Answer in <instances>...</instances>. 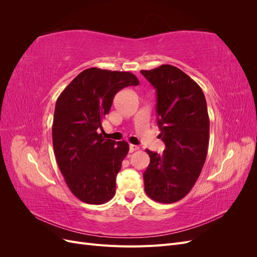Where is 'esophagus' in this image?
Returning a JSON list of instances; mask_svg holds the SVG:
<instances>
[{
	"mask_svg": "<svg viewBox=\"0 0 257 257\" xmlns=\"http://www.w3.org/2000/svg\"><path fill=\"white\" fill-rule=\"evenodd\" d=\"M139 150V147L136 146V145H130V152L133 153L134 151H137Z\"/></svg>",
	"mask_w": 257,
	"mask_h": 257,
	"instance_id": "obj_1",
	"label": "esophagus"
}]
</instances>
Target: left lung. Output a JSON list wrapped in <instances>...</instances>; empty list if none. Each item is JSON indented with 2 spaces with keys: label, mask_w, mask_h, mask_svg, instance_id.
Masks as SVG:
<instances>
[{
  "label": "left lung",
  "mask_w": 257,
  "mask_h": 257,
  "mask_svg": "<svg viewBox=\"0 0 257 257\" xmlns=\"http://www.w3.org/2000/svg\"><path fill=\"white\" fill-rule=\"evenodd\" d=\"M157 90L162 154L146 150L150 164L144 173L145 191L151 199L172 204L182 199L197 181L205 164L210 121L204 92L181 69L164 64L141 71Z\"/></svg>",
  "instance_id": "obj_1"
}]
</instances>
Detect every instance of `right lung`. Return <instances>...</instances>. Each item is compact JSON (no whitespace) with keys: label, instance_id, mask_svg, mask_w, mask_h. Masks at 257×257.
<instances>
[{"label":"right lung","instance_id":"add662e5","mask_svg":"<svg viewBox=\"0 0 257 257\" xmlns=\"http://www.w3.org/2000/svg\"><path fill=\"white\" fill-rule=\"evenodd\" d=\"M128 72L84 69L57 99L52 144L68 189L85 204L102 205L115 193V178L130 150L126 142L105 139L97 130L109 112L114 95L138 85Z\"/></svg>","mask_w":257,"mask_h":257}]
</instances>
